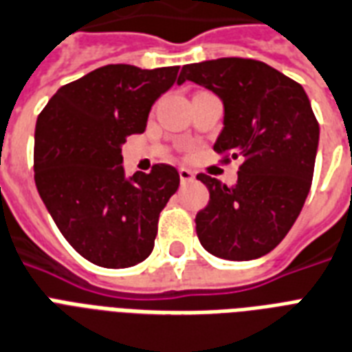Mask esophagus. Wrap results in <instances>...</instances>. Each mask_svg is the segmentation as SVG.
<instances>
[{"label":"esophagus","mask_w":352,"mask_h":352,"mask_svg":"<svg viewBox=\"0 0 352 352\" xmlns=\"http://www.w3.org/2000/svg\"><path fill=\"white\" fill-rule=\"evenodd\" d=\"M196 176L192 170H189V168H179V182L182 184H190V182H195Z\"/></svg>","instance_id":"obj_1"}]
</instances>
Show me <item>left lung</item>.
<instances>
[{"label":"left lung","instance_id":"left-lung-1","mask_svg":"<svg viewBox=\"0 0 352 352\" xmlns=\"http://www.w3.org/2000/svg\"><path fill=\"white\" fill-rule=\"evenodd\" d=\"M224 102V130L213 151L241 160L235 187L207 174L209 204L196 214V235L214 257L252 261L279 244L303 209L314 176L320 124L303 86L261 60H206L182 67Z\"/></svg>","mask_w":352,"mask_h":352}]
</instances>
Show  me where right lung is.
Returning a JSON list of instances; mask_svg holds the SVG:
<instances>
[{
	"instance_id": "obj_1",
	"label": "right lung",
	"mask_w": 352,
	"mask_h": 352,
	"mask_svg": "<svg viewBox=\"0 0 352 352\" xmlns=\"http://www.w3.org/2000/svg\"><path fill=\"white\" fill-rule=\"evenodd\" d=\"M179 65H102L49 99L34 130V182L60 233L102 268H130L154 250L157 220L178 190V170L157 163L130 179L121 145L145 132L152 104Z\"/></svg>"
}]
</instances>
